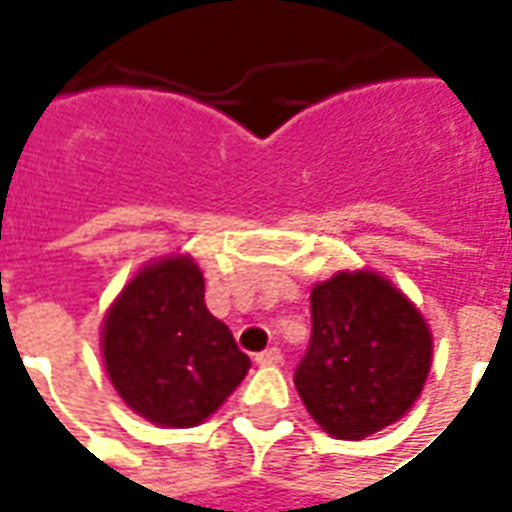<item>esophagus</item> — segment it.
<instances>
[{
  "label": "esophagus",
  "mask_w": 512,
  "mask_h": 512,
  "mask_svg": "<svg viewBox=\"0 0 512 512\" xmlns=\"http://www.w3.org/2000/svg\"><path fill=\"white\" fill-rule=\"evenodd\" d=\"M255 362L260 367H274L282 362V351L279 348H266V351H260V354L255 356Z\"/></svg>",
  "instance_id": "esophagus-1"
}]
</instances>
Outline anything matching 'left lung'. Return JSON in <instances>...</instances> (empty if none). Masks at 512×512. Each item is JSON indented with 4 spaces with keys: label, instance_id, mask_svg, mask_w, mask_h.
<instances>
[{
    "label": "left lung",
    "instance_id": "8db88e82",
    "mask_svg": "<svg viewBox=\"0 0 512 512\" xmlns=\"http://www.w3.org/2000/svg\"><path fill=\"white\" fill-rule=\"evenodd\" d=\"M310 307V348L293 376L310 417L351 441L397 422L422 392L433 356L417 307L373 271L318 282Z\"/></svg>",
    "mask_w": 512,
    "mask_h": 512
}]
</instances>
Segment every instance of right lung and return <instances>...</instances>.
<instances>
[{"label":"right lung","instance_id":"obj_1","mask_svg":"<svg viewBox=\"0 0 512 512\" xmlns=\"http://www.w3.org/2000/svg\"><path fill=\"white\" fill-rule=\"evenodd\" d=\"M101 345L117 395L161 428L205 422L252 367L205 307L189 255L156 260L128 282L106 312Z\"/></svg>","mask_w":512,"mask_h":512}]
</instances>
